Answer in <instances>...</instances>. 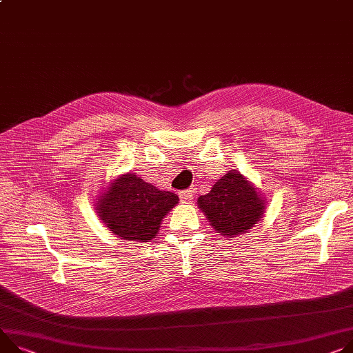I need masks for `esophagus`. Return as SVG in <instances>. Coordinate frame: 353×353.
<instances>
[{"instance_id":"1","label":"esophagus","mask_w":353,"mask_h":353,"mask_svg":"<svg viewBox=\"0 0 353 353\" xmlns=\"http://www.w3.org/2000/svg\"><path fill=\"white\" fill-rule=\"evenodd\" d=\"M179 198L182 202H191L194 199V192L189 191V189H186V191H182L179 194Z\"/></svg>"}]
</instances>
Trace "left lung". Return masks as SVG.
I'll list each match as a JSON object with an SVG mask.
<instances>
[{"mask_svg": "<svg viewBox=\"0 0 353 353\" xmlns=\"http://www.w3.org/2000/svg\"><path fill=\"white\" fill-rule=\"evenodd\" d=\"M264 203L259 189L236 171H229L209 194L198 198V208L214 232L226 237H236L252 229L261 219Z\"/></svg>", "mask_w": 353, "mask_h": 353, "instance_id": "left-lung-1", "label": "left lung"}]
</instances>
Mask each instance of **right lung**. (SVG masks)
<instances>
[{
	"mask_svg": "<svg viewBox=\"0 0 353 353\" xmlns=\"http://www.w3.org/2000/svg\"><path fill=\"white\" fill-rule=\"evenodd\" d=\"M174 192L162 191L134 174H124L108 183L96 201L100 221L119 239L150 241L162 219L178 203Z\"/></svg>",
	"mask_w": 353,
	"mask_h": 353,
	"instance_id": "obj_1",
	"label": "right lung"
}]
</instances>
